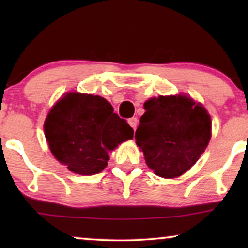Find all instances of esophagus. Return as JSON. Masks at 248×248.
<instances>
[{
	"label": "esophagus",
	"instance_id": "esophagus-1",
	"mask_svg": "<svg viewBox=\"0 0 248 248\" xmlns=\"http://www.w3.org/2000/svg\"><path fill=\"white\" fill-rule=\"evenodd\" d=\"M128 124L131 125L133 130H135V128H137V126H138V118L137 117H131L130 120H128Z\"/></svg>",
	"mask_w": 248,
	"mask_h": 248
}]
</instances>
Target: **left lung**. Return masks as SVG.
Returning a JSON list of instances; mask_svg holds the SVG:
<instances>
[{"label":"left lung","mask_w":248,"mask_h":248,"mask_svg":"<svg viewBox=\"0 0 248 248\" xmlns=\"http://www.w3.org/2000/svg\"><path fill=\"white\" fill-rule=\"evenodd\" d=\"M135 132L148 167L164 178L187 171L211 139V118L201 104L184 94L159 96L144 103Z\"/></svg>","instance_id":"left-lung-1"}]
</instances>
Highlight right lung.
Instances as JSON below:
<instances>
[{"label": "right lung", "mask_w": 248, "mask_h": 248, "mask_svg": "<svg viewBox=\"0 0 248 248\" xmlns=\"http://www.w3.org/2000/svg\"><path fill=\"white\" fill-rule=\"evenodd\" d=\"M45 137L54 157L80 175L100 172L109 151L133 138V128L105 98L69 93L47 115Z\"/></svg>", "instance_id": "obj_1"}]
</instances>
